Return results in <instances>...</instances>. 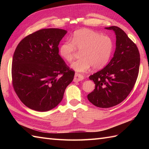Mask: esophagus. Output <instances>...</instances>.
I'll use <instances>...</instances> for the list:
<instances>
[{
    "mask_svg": "<svg viewBox=\"0 0 149 149\" xmlns=\"http://www.w3.org/2000/svg\"><path fill=\"white\" fill-rule=\"evenodd\" d=\"M84 78V77L83 75L79 74V73H75L74 75V82L81 81L82 80H83Z\"/></svg>",
    "mask_w": 149,
    "mask_h": 149,
    "instance_id": "34e87169",
    "label": "esophagus"
}]
</instances>
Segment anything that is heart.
I'll return each mask as SVG.
<instances>
[{
	"mask_svg": "<svg viewBox=\"0 0 149 149\" xmlns=\"http://www.w3.org/2000/svg\"><path fill=\"white\" fill-rule=\"evenodd\" d=\"M114 47L113 40L107 35H101L96 31L83 29L74 33L71 41L63 43L59 54L65 61L71 63L74 59L75 49L81 51V59L73 63L75 70L84 72L91 66L99 70L109 61Z\"/></svg>",
	"mask_w": 149,
	"mask_h": 149,
	"instance_id": "heart-1",
	"label": "heart"
}]
</instances>
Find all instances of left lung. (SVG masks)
<instances>
[{
	"label": "left lung",
	"instance_id": "obj_1",
	"mask_svg": "<svg viewBox=\"0 0 149 149\" xmlns=\"http://www.w3.org/2000/svg\"><path fill=\"white\" fill-rule=\"evenodd\" d=\"M116 35V50L105 68L89 77L95 84L88 95L91 103L101 108L115 106L124 100L137 80L140 55L136 45L120 27L111 26Z\"/></svg>",
	"mask_w": 149,
	"mask_h": 149
}]
</instances>
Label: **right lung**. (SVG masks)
Returning <instances> with one entry per match:
<instances>
[{"label": "right lung", "mask_w": 149, "mask_h": 149, "mask_svg": "<svg viewBox=\"0 0 149 149\" xmlns=\"http://www.w3.org/2000/svg\"><path fill=\"white\" fill-rule=\"evenodd\" d=\"M66 33L55 28L40 29L22 39L15 49L12 84L22 102L31 109L54 108L74 79L75 72L59 54L58 45Z\"/></svg>", "instance_id": "1"}]
</instances>
